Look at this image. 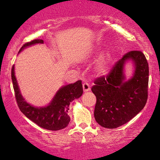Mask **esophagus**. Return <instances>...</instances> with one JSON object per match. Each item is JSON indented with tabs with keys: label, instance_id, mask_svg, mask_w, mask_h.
I'll list each match as a JSON object with an SVG mask.
<instances>
[{
	"label": "esophagus",
	"instance_id": "obj_1",
	"mask_svg": "<svg viewBox=\"0 0 160 160\" xmlns=\"http://www.w3.org/2000/svg\"><path fill=\"white\" fill-rule=\"evenodd\" d=\"M83 89H84V92H87L90 89V87H89V83L87 82L83 83Z\"/></svg>",
	"mask_w": 160,
	"mask_h": 160
}]
</instances>
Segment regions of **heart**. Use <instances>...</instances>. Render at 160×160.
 Segmentation results:
<instances>
[{"label": "heart", "instance_id": "b5f03b06", "mask_svg": "<svg viewBox=\"0 0 160 160\" xmlns=\"http://www.w3.org/2000/svg\"><path fill=\"white\" fill-rule=\"evenodd\" d=\"M106 68H107L106 63L105 62H101V63H100V65H99V70H100V71L102 72V73H104V72L106 71Z\"/></svg>", "mask_w": 160, "mask_h": 160}]
</instances>
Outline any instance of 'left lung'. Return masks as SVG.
<instances>
[{"label": "left lung", "mask_w": 160, "mask_h": 160, "mask_svg": "<svg viewBox=\"0 0 160 160\" xmlns=\"http://www.w3.org/2000/svg\"><path fill=\"white\" fill-rule=\"evenodd\" d=\"M132 59L134 75L124 82V63ZM92 92L96 97L94 117L105 128L114 129L126 124L144 108L148 99V64L141 51H130L113 65L107 74L96 78Z\"/></svg>", "instance_id": "8db88e82"}]
</instances>
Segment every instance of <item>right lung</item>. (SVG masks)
Wrapping results in <instances>:
<instances>
[{
    "instance_id": "right-lung-1",
    "label": "right lung",
    "mask_w": 160,
    "mask_h": 160,
    "mask_svg": "<svg viewBox=\"0 0 160 160\" xmlns=\"http://www.w3.org/2000/svg\"><path fill=\"white\" fill-rule=\"evenodd\" d=\"M41 39H34L24 44L19 52L24 48L35 43H43ZM12 79L14 95L19 110L25 117L38 124L41 128L49 130H60L66 128L71 119L68 116L69 106L71 102L80 98L83 93L82 81L62 87L54 96L49 106L43 108H36L25 101L22 96L14 76V65L12 68Z\"/></svg>"
}]
</instances>
